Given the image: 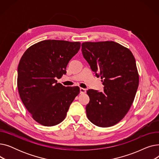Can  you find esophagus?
<instances>
[{"label":"esophagus","mask_w":159,"mask_h":159,"mask_svg":"<svg viewBox=\"0 0 159 159\" xmlns=\"http://www.w3.org/2000/svg\"><path fill=\"white\" fill-rule=\"evenodd\" d=\"M80 94H84V93H86V89H84V88H80Z\"/></svg>","instance_id":"obj_1"}]
</instances>
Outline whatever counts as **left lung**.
I'll return each instance as SVG.
<instances>
[{"mask_svg":"<svg viewBox=\"0 0 159 159\" xmlns=\"http://www.w3.org/2000/svg\"><path fill=\"white\" fill-rule=\"evenodd\" d=\"M81 50L104 86L103 93L87 91V117L98 127L114 126L127 114L137 93L139 75L135 58L128 48L113 41L86 42Z\"/></svg>","mask_w":159,"mask_h":159,"instance_id":"obj_1","label":"left lung"}]
</instances>
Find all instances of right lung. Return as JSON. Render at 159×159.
I'll use <instances>...</instances> for the list:
<instances>
[{
  "mask_svg": "<svg viewBox=\"0 0 159 159\" xmlns=\"http://www.w3.org/2000/svg\"><path fill=\"white\" fill-rule=\"evenodd\" d=\"M80 48V42L45 40L31 46L18 66L17 87L22 101L32 118L45 126L62 122L78 86L57 83L66 73V66Z\"/></svg>",
  "mask_w": 159,
  "mask_h": 159,
  "instance_id": "right-lung-1",
  "label": "right lung"
}]
</instances>
